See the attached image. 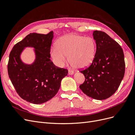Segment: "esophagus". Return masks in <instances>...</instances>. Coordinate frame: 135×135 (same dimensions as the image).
<instances>
[{
    "label": "esophagus",
    "instance_id": "obj_1",
    "mask_svg": "<svg viewBox=\"0 0 135 135\" xmlns=\"http://www.w3.org/2000/svg\"><path fill=\"white\" fill-rule=\"evenodd\" d=\"M74 71H73V70H69V71H68V74H69V75H73V74H74Z\"/></svg>",
    "mask_w": 135,
    "mask_h": 135
}]
</instances>
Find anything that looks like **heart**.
Listing matches in <instances>:
<instances>
[{"label": "heart", "mask_w": 135, "mask_h": 135, "mask_svg": "<svg viewBox=\"0 0 135 135\" xmlns=\"http://www.w3.org/2000/svg\"><path fill=\"white\" fill-rule=\"evenodd\" d=\"M96 43L92 38L77 34H68L60 38L56 46L51 50V55L55 64L64 66L67 57L73 66L79 69L89 66L95 58Z\"/></svg>", "instance_id": "obj_1"}]
</instances>
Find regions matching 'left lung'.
<instances>
[{"label": "left lung", "mask_w": 135, "mask_h": 135, "mask_svg": "<svg viewBox=\"0 0 135 135\" xmlns=\"http://www.w3.org/2000/svg\"><path fill=\"white\" fill-rule=\"evenodd\" d=\"M96 44L95 58L91 65L80 72L85 77L79 88L87 96L103 100L116 92L125 73L123 50L120 45L104 32L94 31Z\"/></svg>", "instance_id": "left-lung-1"}]
</instances>
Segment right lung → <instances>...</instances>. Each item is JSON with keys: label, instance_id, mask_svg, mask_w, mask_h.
Instances as JSON below:
<instances>
[{"label": "right lung", "instance_id": "add662e5", "mask_svg": "<svg viewBox=\"0 0 135 135\" xmlns=\"http://www.w3.org/2000/svg\"><path fill=\"white\" fill-rule=\"evenodd\" d=\"M54 32L47 34L30 33L16 44L10 52L8 73L16 92L22 99L40 104L54 97L68 70L55 65L50 51ZM35 50L36 59L31 65L23 63L20 56L25 47Z\"/></svg>", "mask_w": 135, "mask_h": 135}]
</instances>
